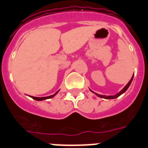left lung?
<instances>
[{
    "label": "left lung",
    "mask_w": 148,
    "mask_h": 148,
    "mask_svg": "<svg viewBox=\"0 0 148 148\" xmlns=\"http://www.w3.org/2000/svg\"><path fill=\"white\" fill-rule=\"evenodd\" d=\"M133 78H134V75H133V77H132V78L130 79V81L129 82H128V84L126 85V86L124 87L123 89V90H121L120 92H119V93H117L116 95H110V96H106V95H98L96 94L99 97H101V98H104V99H116V98H117V97H119V95H121L123 93H124V92H126L127 90V88H129V86L130 85V84H131L132 81H133Z\"/></svg>",
    "instance_id": "left-lung-1"
}]
</instances>
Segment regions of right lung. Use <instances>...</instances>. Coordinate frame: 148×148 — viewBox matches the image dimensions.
Instances as JSON below:
<instances>
[{
	"mask_svg": "<svg viewBox=\"0 0 148 148\" xmlns=\"http://www.w3.org/2000/svg\"><path fill=\"white\" fill-rule=\"evenodd\" d=\"M57 92H56L54 95H49V96H47V97H41V98H39V97H34V96H32V98L33 99H35V100H36V101H42V100H45V99H51V98H53V97L57 93Z\"/></svg>",
	"mask_w": 148,
	"mask_h": 148,
	"instance_id": "add662e5",
	"label": "right lung"
}]
</instances>
